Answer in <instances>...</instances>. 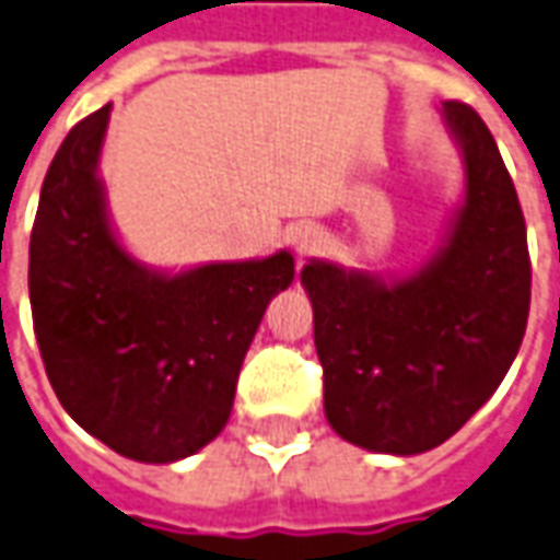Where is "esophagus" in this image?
<instances>
[{
	"label": "esophagus",
	"instance_id": "34e87169",
	"mask_svg": "<svg viewBox=\"0 0 560 560\" xmlns=\"http://www.w3.org/2000/svg\"><path fill=\"white\" fill-rule=\"evenodd\" d=\"M317 243H320L317 231H314V228H305L300 237H296V252H300V255H308V252L317 248Z\"/></svg>",
	"mask_w": 560,
	"mask_h": 560
}]
</instances>
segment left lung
<instances>
[{"instance_id":"8db88e82","label":"left lung","mask_w":560,"mask_h":560,"mask_svg":"<svg viewBox=\"0 0 560 560\" xmlns=\"http://www.w3.org/2000/svg\"><path fill=\"white\" fill-rule=\"evenodd\" d=\"M445 118L466 153V205L445 248L404 281L302 269L323 400L335 433L380 454L442 445L478 412L520 353L532 258L516 186L469 103Z\"/></svg>"}]
</instances>
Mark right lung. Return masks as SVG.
Wrapping results in <instances>:
<instances>
[{
  "instance_id": "obj_1",
  "label": "right lung",
  "mask_w": 560,
  "mask_h": 560,
  "mask_svg": "<svg viewBox=\"0 0 560 560\" xmlns=\"http://www.w3.org/2000/svg\"><path fill=\"white\" fill-rule=\"evenodd\" d=\"M109 106L52 156L28 243L32 323L49 385L103 445L172 463L225 428L248 343L293 258L210 264L156 276L112 237L97 180Z\"/></svg>"
}]
</instances>
